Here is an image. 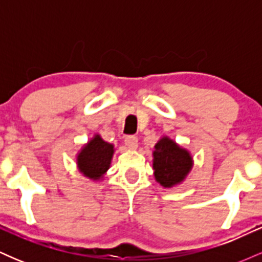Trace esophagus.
<instances>
[{
	"mask_svg": "<svg viewBox=\"0 0 262 262\" xmlns=\"http://www.w3.org/2000/svg\"><path fill=\"white\" fill-rule=\"evenodd\" d=\"M124 144L128 149H130V150L137 149L138 148V138L134 137V135H128V137L125 138Z\"/></svg>",
	"mask_w": 262,
	"mask_h": 262,
	"instance_id": "esophagus-1",
	"label": "esophagus"
}]
</instances>
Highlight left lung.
<instances>
[{
  "instance_id": "left-lung-1",
  "label": "left lung",
  "mask_w": 262,
  "mask_h": 262,
  "mask_svg": "<svg viewBox=\"0 0 262 262\" xmlns=\"http://www.w3.org/2000/svg\"><path fill=\"white\" fill-rule=\"evenodd\" d=\"M152 156L155 180L165 188L182 182L193 165L187 150L182 149L167 137L161 138L156 143Z\"/></svg>"
}]
</instances>
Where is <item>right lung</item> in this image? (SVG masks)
Segmentation results:
<instances>
[{
  "label": "right lung",
  "instance_id": "obj_1",
  "mask_svg": "<svg viewBox=\"0 0 262 262\" xmlns=\"http://www.w3.org/2000/svg\"><path fill=\"white\" fill-rule=\"evenodd\" d=\"M113 152L114 148L112 144L104 141L97 134L79 152L77 166L89 179L100 180L110 169Z\"/></svg>",
  "mask_w": 262,
  "mask_h": 262
}]
</instances>
